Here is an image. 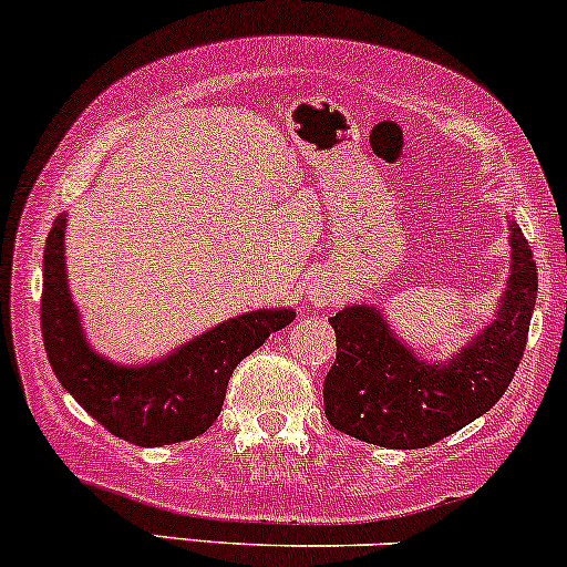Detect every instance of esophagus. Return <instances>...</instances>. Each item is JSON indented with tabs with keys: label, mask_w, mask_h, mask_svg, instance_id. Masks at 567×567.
<instances>
[{
	"label": "esophagus",
	"mask_w": 567,
	"mask_h": 567,
	"mask_svg": "<svg viewBox=\"0 0 567 567\" xmlns=\"http://www.w3.org/2000/svg\"><path fill=\"white\" fill-rule=\"evenodd\" d=\"M327 296H330V292H327L324 288H313L311 290V301H317V303L319 301H327Z\"/></svg>",
	"instance_id": "esophagus-1"
}]
</instances>
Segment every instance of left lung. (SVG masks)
Here are the masks:
<instances>
[{"instance_id": "left-lung-1", "label": "left lung", "mask_w": 567, "mask_h": 567, "mask_svg": "<svg viewBox=\"0 0 567 567\" xmlns=\"http://www.w3.org/2000/svg\"><path fill=\"white\" fill-rule=\"evenodd\" d=\"M509 243L513 277L494 324L449 364L414 359L372 306L330 317L338 353L324 378V417L336 431L385 449H425L502 399L523 359L538 290L534 250L517 224Z\"/></svg>"}]
</instances>
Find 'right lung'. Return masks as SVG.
Instances as JSON below:
<instances>
[{"mask_svg": "<svg viewBox=\"0 0 567 567\" xmlns=\"http://www.w3.org/2000/svg\"><path fill=\"white\" fill-rule=\"evenodd\" d=\"M65 216L44 248L42 338L58 380L107 433L134 446H168L203 435L221 412L235 367L296 311H254L214 327L174 357L147 367H115L89 351L65 285Z\"/></svg>", "mask_w": 567, "mask_h": 567, "instance_id": "right-lung-1", "label": "right lung"}]
</instances>
